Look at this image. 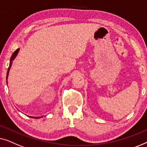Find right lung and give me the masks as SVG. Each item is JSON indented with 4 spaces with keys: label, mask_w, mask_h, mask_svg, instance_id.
Here are the masks:
<instances>
[{
    "label": "right lung",
    "mask_w": 147,
    "mask_h": 147,
    "mask_svg": "<svg viewBox=\"0 0 147 147\" xmlns=\"http://www.w3.org/2000/svg\"><path fill=\"white\" fill-rule=\"evenodd\" d=\"M18 51H19V49H16V50L14 51L12 54L11 57V59H10V64H9V69H8V71H7V79H8V76H9V71H10V69H11V65H12V61H14V59H15L16 55H18ZM28 117H29L30 118H33V119H40V118L42 117V116H41V117H31V116H28Z\"/></svg>",
    "instance_id": "add662e5"
}]
</instances>
